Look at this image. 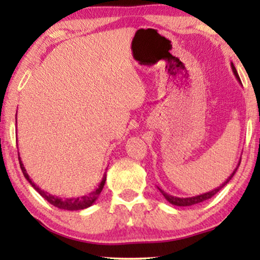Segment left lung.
Segmentation results:
<instances>
[{
    "label": "left lung",
    "mask_w": 260,
    "mask_h": 260,
    "mask_svg": "<svg viewBox=\"0 0 260 260\" xmlns=\"http://www.w3.org/2000/svg\"><path fill=\"white\" fill-rule=\"evenodd\" d=\"M231 67H232V71H233L234 76H236V78H237V80L241 84L240 78H239V76H238V72H237L236 67H234V65H233L232 62H231ZM239 166H240V159H239V162H238V166L236 167V169L233 170V173L231 174L229 177H227V180L225 181V182H223L222 184H220L219 187H216L215 189H213L211 191H207V193L200 194V195H195V197H191V198H177V197H173V195H170L168 193H166L165 190H162L161 188H158V187L157 188H158V190L162 193L163 197L166 198V200L168 201V202H170V204L174 205V206H183V207H184V206H191V205H195V204H200V202H202V201H206V200H208V199H211L213 195H215L216 193H218V191L221 189L223 186H226V184L230 182V180L232 179L234 174H236L238 167H239Z\"/></svg>",
    "instance_id": "left-lung-1"
}]
</instances>
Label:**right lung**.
Instances as JSON below:
<instances>
[{
	"label": "right lung",
	"instance_id": "right-lung-1",
	"mask_svg": "<svg viewBox=\"0 0 260 260\" xmlns=\"http://www.w3.org/2000/svg\"><path fill=\"white\" fill-rule=\"evenodd\" d=\"M19 162H20L21 170H22L24 177H26V180L31 184V187H33L34 189L37 190L38 193L45 199V200H47L49 204L55 206V207H58L60 209H66V211H80V209H85V208L90 207V206L93 205L94 201L98 199L99 194H101V191L103 190V188H104V184H105V181H106V173H104L101 183H99L98 187L95 188L93 191H91L90 194L84 195V197H81V198L61 199V198L55 197V195L49 194V193H47V191H44L41 189V188H39L37 184H35L33 181L30 180L29 175L27 174V170L24 169V167L22 165V161H21L20 154H19Z\"/></svg>",
	"mask_w": 260,
	"mask_h": 260
}]
</instances>
